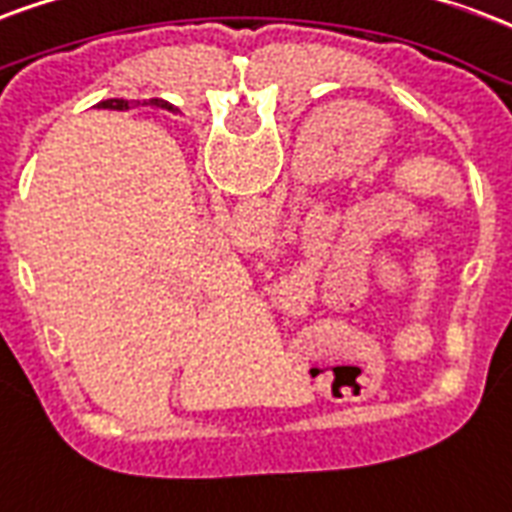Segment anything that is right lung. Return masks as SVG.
I'll return each mask as SVG.
<instances>
[{
	"label": "right lung",
	"mask_w": 512,
	"mask_h": 512,
	"mask_svg": "<svg viewBox=\"0 0 512 512\" xmlns=\"http://www.w3.org/2000/svg\"><path fill=\"white\" fill-rule=\"evenodd\" d=\"M102 108H111V111H127V108H130V102L127 100H105V102H100ZM157 105H162V108H168V102H157Z\"/></svg>",
	"instance_id": "right-lung-1"
}]
</instances>
